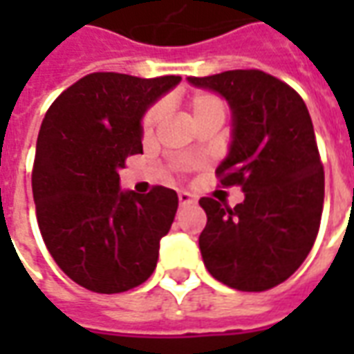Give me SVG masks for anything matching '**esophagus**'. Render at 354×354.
Listing matches in <instances>:
<instances>
[{
  "mask_svg": "<svg viewBox=\"0 0 354 354\" xmlns=\"http://www.w3.org/2000/svg\"><path fill=\"white\" fill-rule=\"evenodd\" d=\"M178 201H180V207H192V205H195V203H197V197H195V195H192V193L182 192L180 195H178Z\"/></svg>",
  "mask_w": 354,
  "mask_h": 354,
  "instance_id": "1",
  "label": "esophagus"
}]
</instances>
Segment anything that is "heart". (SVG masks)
Listing matches in <instances>:
<instances>
[{"label":"heart","instance_id":"1","mask_svg":"<svg viewBox=\"0 0 354 354\" xmlns=\"http://www.w3.org/2000/svg\"><path fill=\"white\" fill-rule=\"evenodd\" d=\"M187 106L192 111V117L195 123L205 121V119H220L223 121L227 115V102L223 100L220 94L208 93V91H199L193 93L187 98ZM162 106L161 104H153L147 109L144 117H142V134L144 136H151L155 131V124L161 119Z\"/></svg>","mask_w":354,"mask_h":354}]
</instances>
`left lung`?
I'll return each instance as SVG.
<instances>
[{"label":"left lung","instance_id":"1","mask_svg":"<svg viewBox=\"0 0 354 354\" xmlns=\"http://www.w3.org/2000/svg\"><path fill=\"white\" fill-rule=\"evenodd\" d=\"M230 102L233 142L216 169L223 187L239 185L237 207L203 197L207 225L199 248L216 281L263 292L294 274L311 252L324 205V169L305 102L261 70L189 77Z\"/></svg>","mask_w":354,"mask_h":354}]
</instances>
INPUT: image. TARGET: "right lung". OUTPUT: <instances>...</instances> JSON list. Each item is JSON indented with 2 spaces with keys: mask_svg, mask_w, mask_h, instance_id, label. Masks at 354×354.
Instances as JSON below:
<instances>
[{
  "mask_svg": "<svg viewBox=\"0 0 354 354\" xmlns=\"http://www.w3.org/2000/svg\"><path fill=\"white\" fill-rule=\"evenodd\" d=\"M180 80L88 73L45 113L32 170L37 225L57 266L91 292H127L155 271L178 195L121 192L119 169L142 153L144 111Z\"/></svg>",
  "mask_w": 354,
  "mask_h": 354,
  "instance_id": "right-lung-1",
  "label": "right lung"
}]
</instances>
